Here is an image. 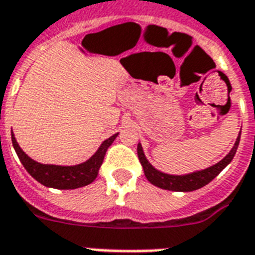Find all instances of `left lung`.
<instances>
[{
  "instance_id": "obj_1",
  "label": "left lung",
  "mask_w": 255,
  "mask_h": 255,
  "mask_svg": "<svg viewBox=\"0 0 255 255\" xmlns=\"http://www.w3.org/2000/svg\"><path fill=\"white\" fill-rule=\"evenodd\" d=\"M239 138H241V133H239L238 138L235 141L234 148L231 149V152H230L222 161H219L214 166H210V168L204 169V171L195 172V173H191V175L185 176L166 175V173H162V172H158L157 169H154V168L149 164L148 160L145 158V154H143L142 148H141L139 143L138 146H137V153H138V160L139 162H141V165H142L145 176H146V179H148L153 185H156L158 188L168 189V191L189 192V191H195V189L202 188V187H204L206 184H208L211 180L215 179L216 176L221 173L222 169H223L227 164H230V161L233 160V157L235 156L237 149H238Z\"/></svg>"
}]
</instances>
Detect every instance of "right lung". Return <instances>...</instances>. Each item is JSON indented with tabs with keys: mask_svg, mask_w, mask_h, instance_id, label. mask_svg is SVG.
Masks as SVG:
<instances>
[{
	"mask_svg": "<svg viewBox=\"0 0 255 255\" xmlns=\"http://www.w3.org/2000/svg\"><path fill=\"white\" fill-rule=\"evenodd\" d=\"M117 135H118V133L112 135L106 141H103L97 153L90 160L75 166L44 165V164L36 162L21 150L14 135H13V131H11V142H13V148L16 150L20 161L22 162L24 168L33 179H36L45 187H51V188L75 189L84 187V185H89L90 183H93L94 180L97 179L107 148L112 145Z\"/></svg>",
	"mask_w": 255,
	"mask_h": 255,
	"instance_id": "1",
	"label": "right lung"
}]
</instances>
